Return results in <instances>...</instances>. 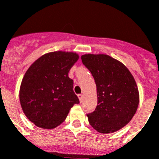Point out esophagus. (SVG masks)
Returning <instances> with one entry per match:
<instances>
[{"label":"esophagus","mask_w":159,"mask_h":159,"mask_svg":"<svg viewBox=\"0 0 159 159\" xmlns=\"http://www.w3.org/2000/svg\"><path fill=\"white\" fill-rule=\"evenodd\" d=\"M78 98H79V99H80V102H82V101H83V94H78Z\"/></svg>","instance_id":"esophagus-1"}]
</instances>
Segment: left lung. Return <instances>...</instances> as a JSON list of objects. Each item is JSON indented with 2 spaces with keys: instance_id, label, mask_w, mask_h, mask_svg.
Instances as JSON below:
<instances>
[{
  "instance_id": "1",
  "label": "left lung",
  "mask_w": 159,
  "mask_h": 159,
  "mask_svg": "<svg viewBox=\"0 0 159 159\" xmlns=\"http://www.w3.org/2000/svg\"><path fill=\"white\" fill-rule=\"evenodd\" d=\"M83 64L97 86L98 106L88 114L90 125L101 133L117 132L131 121L139 105L134 77L121 61L106 54H84Z\"/></svg>"
}]
</instances>
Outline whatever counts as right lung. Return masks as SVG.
Segmentation results:
<instances>
[{"mask_svg": "<svg viewBox=\"0 0 159 159\" xmlns=\"http://www.w3.org/2000/svg\"><path fill=\"white\" fill-rule=\"evenodd\" d=\"M79 55L56 51L35 60L25 73L19 90L23 113L35 126L53 129L62 123L70 108L80 103L68 73Z\"/></svg>", "mask_w": 159, "mask_h": 159, "instance_id": "obj_1", "label": "right lung"}]
</instances>
